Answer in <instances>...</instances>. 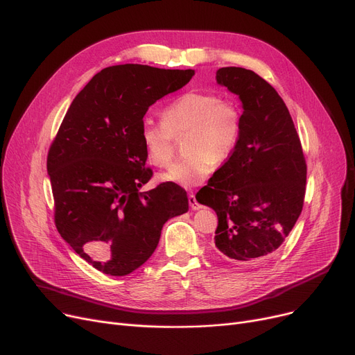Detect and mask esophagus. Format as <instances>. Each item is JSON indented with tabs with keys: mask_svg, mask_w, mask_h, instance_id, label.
<instances>
[{
	"mask_svg": "<svg viewBox=\"0 0 355 355\" xmlns=\"http://www.w3.org/2000/svg\"><path fill=\"white\" fill-rule=\"evenodd\" d=\"M189 202H190V207H191L193 210H200V209L202 207L201 204L197 201V198H196L194 194H190V196H189Z\"/></svg>",
	"mask_w": 355,
	"mask_h": 355,
	"instance_id": "esophagus-1",
	"label": "esophagus"
}]
</instances>
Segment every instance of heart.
Instances as JSON below:
<instances>
[{"label":"heart","instance_id":"obj_1","mask_svg":"<svg viewBox=\"0 0 355 355\" xmlns=\"http://www.w3.org/2000/svg\"><path fill=\"white\" fill-rule=\"evenodd\" d=\"M161 121L145 119L139 139L148 162L158 168L171 164L175 138L189 134V155L161 174L162 181L193 187L206 180L216 164L226 162L236 151L241 134V110L232 99L214 92L182 93L161 112Z\"/></svg>","mask_w":355,"mask_h":355}]
</instances>
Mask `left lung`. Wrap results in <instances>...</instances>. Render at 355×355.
I'll use <instances>...</instances> for the list:
<instances>
[{"mask_svg": "<svg viewBox=\"0 0 355 355\" xmlns=\"http://www.w3.org/2000/svg\"><path fill=\"white\" fill-rule=\"evenodd\" d=\"M216 79L243 103L241 134L233 155L200 190L201 204L217 214L218 253L256 266L281 248L302 211L306 162L289 110L265 79L243 67H221Z\"/></svg>", "mask_w": 355, "mask_h": 355, "instance_id": "obj_1", "label": "left lung"}]
</instances>
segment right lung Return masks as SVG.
Instances as JSON below:
<instances>
[{"instance_id":"1","label":"right lung","mask_w":355,"mask_h":355,"mask_svg":"<svg viewBox=\"0 0 355 355\" xmlns=\"http://www.w3.org/2000/svg\"><path fill=\"white\" fill-rule=\"evenodd\" d=\"M194 70L109 66L73 99L47 154L60 236L93 268L125 276L158 246L164 223L189 211L187 193L153 177L139 129L149 106L187 85Z\"/></svg>"}]
</instances>
